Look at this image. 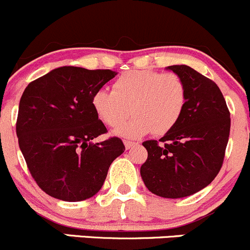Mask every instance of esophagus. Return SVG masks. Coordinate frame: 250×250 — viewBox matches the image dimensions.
Listing matches in <instances>:
<instances>
[{
	"label": "esophagus",
	"mask_w": 250,
	"mask_h": 250,
	"mask_svg": "<svg viewBox=\"0 0 250 250\" xmlns=\"http://www.w3.org/2000/svg\"><path fill=\"white\" fill-rule=\"evenodd\" d=\"M123 143H125V148H130V147H133V146L137 145V143H135V141H130V140H125Z\"/></svg>",
	"instance_id": "34e87169"
}]
</instances>
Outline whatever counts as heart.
Returning a JSON list of instances; mask_svg holds the SVG:
<instances>
[{
  "label": "heart",
  "mask_w": 250,
  "mask_h": 250,
  "mask_svg": "<svg viewBox=\"0 0 250 250\" xmlns=\"http://www.w3.org/2000/svg\"><path fill=\"white\" fill-rule=\"evenodd\" d=\"M188 102L184 80L174 72L132 70L116 78L112 92L98 89L92 106L109 127H117L129 115L135 116L120 125L116 134L139 138L152 132L162 135L175 127Z\"/></svg>",
  "instance_id": "b5f03b06"
}]
</instances>
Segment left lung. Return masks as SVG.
Instances as JSON below:
<instances>
[{
    "mask_svg": "<svg viewBox=\"0 0 250 250\" xmlns=\"http://www.w3.org/2000/svg\"><path fill=\"white\" fill-rule=\"evenodd\" d=\"M168 69L184 80L188 102L175 127L160 140L144 141L147 160L140 174L146 188L166 198L193 195L223 167L231 118L216 83L188 65Z\"/></svg>",
    "mask_w": 250,
    "mask_h": 250,
    "instance_id": "1",
    "label": "left lung"
}]
</instances>
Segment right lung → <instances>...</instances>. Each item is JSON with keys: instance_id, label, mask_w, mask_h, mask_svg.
Here are the masks:
<instances>
[{"instance_id": "obj_1", "label": "right lung", "mask_w": 250, "mask_h": 250, "mask_svg": "<svg viewBox=\"0 0 250 250\" xmlns=\"http://www.w3.org/2000/svg\"><path fill=\"white\" fill-rule=\"evenodd\" d=\"M111 70L62 66L27 84L17 118L19 147L29 172L42 191L58 200L76 202L102 188L123 141L106 134L92 106L93 94L115 77Z\"/></svg>"}]
</instances>
